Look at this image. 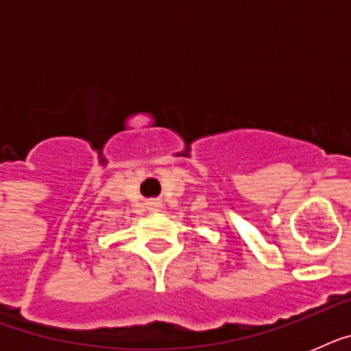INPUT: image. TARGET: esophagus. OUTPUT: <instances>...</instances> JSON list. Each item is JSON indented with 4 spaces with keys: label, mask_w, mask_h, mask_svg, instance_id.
<instances>
[{
    "label": "esophagus",
    "mask_w": 351,
    "mask_h": 351,
    "mask_svg": "<svg viewBox=\"0 0 351 351\" xmlns=\"http://www.w3.org/2000/svg\"><path fill=\"white\" fill-rule=\"evenodd\" d=\"M160 208H162V206H160V202H151V204H149V211H153V213H154V211H158Z\"/></svg>",
    "instance_id": "1"
}]
</instances>
